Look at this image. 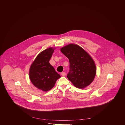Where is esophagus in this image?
Here are the masks:
<instances>
[{
  "instance_id": "esophagus-1",
  "label": "esophagus",
  "mask_w": 125,
  "mask_h": 125,
  "mask_svg": "<svg viewBox=\"0 0 125 125\" xmlns=\"http://www.w3.org/2000/svg\"><path fill=\"white\" fill-rule=\"evenodd\" d=\"M61 74L62 75V76H66V73L65 72H61Z\"/></svg>"
}]
</instances>
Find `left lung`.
Segmentation results:
<instances>
[{
  "label": "left lung",
  "instance_id": "left-lung-1",
  "mask_svg": "<svg viewBox=\"0 0 125 125\" xmlns=\"http://www.w3.org/2000/svg\"><path fill=\"white\" fill-rule=\"evenodd\" d=\"M69 59V72L67 77L76 87L83 88L90 85L96 74V67L93 59L80 46L70 44L61 49Z\"/></svg>",
  "mask_w": 125,
  "mask_h": 125
}]
</instances>
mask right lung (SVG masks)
I'll return each instance as SVG.
<instances>
[{
    "instance_id": "obj_1",
    "label": "right lung",
    "mask_w": 125,
    "mask_h": 125,
    "mask_svg": "<svg viewBox=\"0 0 125 125\" xmlns=\"http://www.w3.org/2000/svg\"><path fill=\"white\" fill-rule=\"evenodd\" d=\"M53 51V48H50L40 53L29 70V78L32 83L45 92L53 88L56 80L61 77L49 62Z\"/></svg>"
}]
</instances>
